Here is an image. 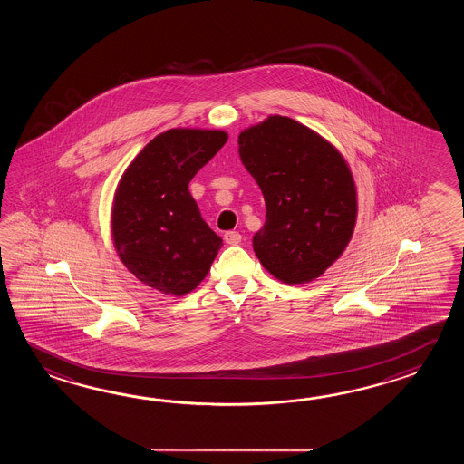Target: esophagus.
<instances>
[{
  "mask_svg": "<svg viewBox=\"0 0 464 464\" xmlns=\"http://www.w3.org/2000/svg\"><path fill=\"white\" fill-rule=\"evenodd\" d=\"M224 240L227 242L228 246H237V244H240V240H242V236L236 232V230H228L224 234Z\"/></svg>",
  "mask_w": 464,
  "mask_h": 464,
  "instance_id": "obj_1",
  "label": "esophagus"
}]
</instances>
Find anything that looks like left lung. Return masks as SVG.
Instances as JSON below:
<instances>
[{
  "label": "left lung",
  "mask_w": 464,
  "mask_h": 464,
  "mask_svg": "<svg viewBox=\"0 0 464 464\" xmlns=\"http://www.w3.org/2000/svg\"><path fill=\"white\" fill-rule=\"evenodd\" d=\"M238 154L266 198V224L252 238L260 264L290 285L312 282L342 256L355 228L345 159L285 116L240 132Z\"/></svg>",
  "instance_id": "8db88e82"
}]
</instances>
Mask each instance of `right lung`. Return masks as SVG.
I'll return each mask as SVG.
<instances>
[{
  "label": "right lung",
  "instance_id": "add662e5",
  "mask_svg": "<svg viewBox=\"0 0 464 464\" xmlns=\"http://www.w3.org/2000/svg\"><path fill=\"white\" fill-rule=\"evenodd\" d=\"M226 142L222 130L170 129L126 169L114 196L112 238L142 284L180 296L208 276L222 238L200 216L188 182Z\"/></svg>",
  "mask_w": 464,
  "mask_h": 464
}]
</instances>
